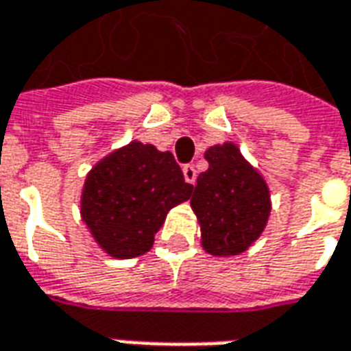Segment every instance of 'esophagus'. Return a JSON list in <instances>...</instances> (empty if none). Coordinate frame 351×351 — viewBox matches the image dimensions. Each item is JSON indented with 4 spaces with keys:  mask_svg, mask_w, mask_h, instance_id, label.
I'll list each match as a JSON object with an SVG mask.
<instances>
[{
    "mask_svg": "<svg viewBox=\"0 0 351 351\" xmlns=\"http://www.w3.org/2000/svg\"><path fill=\"white\" fill-rule=\"evenodd\" d=\"M182 173H184V178H186V182L195 184V180H197V171H195L193 165H184Z\"/></svg>",
    "mask_w": 351,
    "mask_h": 351,
    "instance_id": "obj_1",
    "label": "esophagus"
}]
</instances>
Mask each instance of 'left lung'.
Listing matches in <instances>:
<instances>
[{
  "mask_svg": "<svg viewBox=\"0 0 351 351\" xmlns=\"http://www.w3.org/2000/svg\"><path fill=\"white\" fill-rule=\"evenodd\" d=\"M208 169L197 176L191 208L201 223V243L213 256H237L267 226L269 188L231 143L210 146Z\"/></svg>",
  "mask_w": 351,
  "mask_h": 351,
  "instance_id": "obj_1",
  "label": "left lung"
}]
</instances>
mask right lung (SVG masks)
<instances>
[{
  "mask_svg": "<svg viewBox=\"0 0 351 351\" xmlns=\"http://www.w3.org/2000/svg\"><path fill=\"white\" fill-rule=\"evenodd\" d=\"M191 190L173 154L133 141L90 171L82 220L108 256L137 258L152 248L169 210L190 199Z\"/></svg>",
  "mask_w": 351,
  "mask_h": 351,
  "instance_id": "obj_1",
  "label": "right lung"
}]
</instances>
